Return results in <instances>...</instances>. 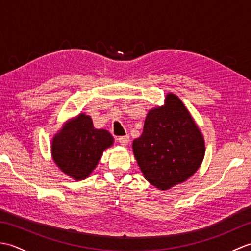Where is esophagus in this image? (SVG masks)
<instances>
[{
	"label": "esophagus",
	"mask_w": 251,
	"mask_h": 251,
	"mask_svg": "<svg viewBox=\"0 0 251 251\" xmlns=\"http://www.w3.org/2000/svg\"><path fill=\"white\" fill-rule=\"evenodd\" d=\"M117 141H119L122 146H127L128 145V142L130 141V139H129V136H121V137H119L117 138Z\"/></svg>",
	"instance_id": "obj_1"
}]
</instances>
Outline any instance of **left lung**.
Masks as SVG:
<instances>
[{
	"label": "left lung",
	"mask_w": 251,
	"mask_h": 251,
	"mask_svg": "<svg viewBox=\"0 0 251 251\" xmlns=\"http://www.w3.org/2000/svg\"><path fill=\"white\" fill-rule=\"evenodd\" d=\"M132 149L145 178L161 190L190 178L205 154L200 129L173 94L166 96V104L149 112L142 135L132 142Z\"/></svg>",
	"instance_id": "obj_1"
}]
</instances>
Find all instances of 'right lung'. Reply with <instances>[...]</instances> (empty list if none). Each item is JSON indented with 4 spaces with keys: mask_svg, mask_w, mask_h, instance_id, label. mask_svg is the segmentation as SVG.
Instances as JSON below:
<instances>
[{
    "mask_svg": "<svg viewBox=\"0 0 251 251\" xmlns=\"http://www.w3.org/2000/svg\"><path fill=\"white\" fill-rule=\"evenodd\" d=\"M112 143L109 131L95 129L92 119L79 114L54 138L52 157L63 173L82 180L93 172L104 149Z\"/></svg>",
    "mask_w": 251,
    "mask_h": 251,
    "instance_id": "add662e5",
    "label": "right lung"
}]
</instances>
